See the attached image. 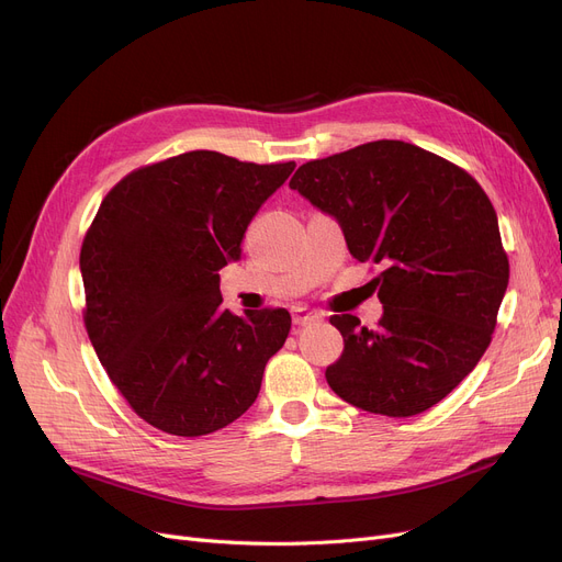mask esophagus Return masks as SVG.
Here are the masks:
<instances>
[{
    "instance_id": "1",
    "label": "esophagus",
    "mask_w": 562,
    "mask_h": 562,
    "mask_svg": "<svg viewBox=\"0 0 562 562\" xmlns=\"http://www.w3.org/2000/svg\"><path fill=\"white\" fill-rule=\"evenodd\" d=\"M291 318H293V323H296V326H307V323L318 321L321 314L316 310H307V307H293Z\"/></svg>"
}]
</instances>
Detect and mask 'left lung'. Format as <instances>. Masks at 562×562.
Wrapping results in <instances>:
<instances>
[{
	"instance_id": "obj_1",
	"label": "left lung",
	"mask_w": 562,
	"mask_h": 562,
	"mask_svg": "<svg viewBox=\"0 0 562 562\" xmlns=\"http://www.w3.org/2000/svg\"><path fill=\"white\" fill-rule=\"evenodd\" d=\"M289 187L341 225L373 280L378 328L333 316L337 396L373 415L412 417L449 396L492 341L510 266L496 212L467 170L403 140H373L303 164Z\"/></svg>"
}]
</instances>
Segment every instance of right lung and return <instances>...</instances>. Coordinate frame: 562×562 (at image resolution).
Wrapping results in <instances>:
<instances>
[{
  "label": "right lung",
  "instance_id": "obj_1",
  "mask_svg": "<svg viewBox=\"0 0 562 562\" xmlns=\"http://www.w3.org/2000/svg\"><path fill=\"white\" fill-rule=\"evenodd\" d=\"M296 164L193 150L143 166L102 200L83 236V323L136 415L180 437L225 428L255 403L291 330L286 310H225L218 271Z\"/></svg>",
  "mask_w": 562,
  "mask_h": 562
}]
</instances>
